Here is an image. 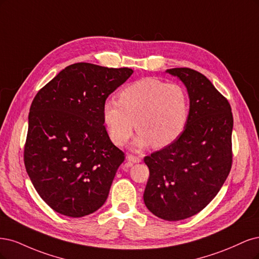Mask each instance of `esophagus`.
I'll list each match as a JSON object with an SVG mask.
<instances>
[{"instance_id": "obj_1", "label": "esophagus", "mask_w": 259, "mask_h": 259, "mask_svg": "<svg viewBox=\"0 0 259 259\" xmlns=\"http://www.w3.org/2000/svg\"><path fill=\"white\" fill-rule=\"evenodd\" d=\"M127 159L129 162L131 163H139L141 162V158L138 156H133V155H128L127 156Z\"/></svg>"}]
</instances>
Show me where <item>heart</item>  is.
I'll use <instances>...</instances> for the list:
<instances>
[{
  "label": "heart",
  "mask_w": 259,
  "mask_h": 259,
  "mask_svg": "<svg viewBox=\"0 0 259 259\" xmlns=\"http://www.w3.org/2000/svg\"><path fill=\"white\" fill-rule=\"evenodd\" d=\"M103 122L110 138L123 145L137 127L132 146L153 144L164 147L177 141L187 127L190 101L187 90L155 77L132 82L119 94V101L107 99L102 107Z\"/></svg>",
  "instance_id": "1"
}]
</instances>
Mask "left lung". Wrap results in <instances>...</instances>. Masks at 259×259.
Listing matches in <instances>:
<instances>
[{
  "instance_id": "8db88e82",
  "label": "left lung",
  "mask_w": 259,
  "mask_h": 259,
  "mask_svg": "<svg viewBox=\"0 0 259 259\" xmlns=\"http://www.w3.org/2000/svg\"><path fill=\"white\" fill-rule=\"evenodd\" d=\"M185 85L190 101L187 127L172 144L144 158L149 179L144 203L165 221L194 216L218 195L231 169L233 118L227 99L203 74L166 70Z\"/></svg>"
}]
</instances>
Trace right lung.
Here are the masks:
<instances>
[{
  "label": "right lung",
  "instance_id": "add662e5",
  "mask_svg": "<svg viewBox=\"0 0 259 259\" xmlns=\"http://www.w3.org/2000/svg\"><path fill=\"white\" fill-rule=\"evenodd\" d=\"M132 73L128 68L74 63L33 99L24 165L54 211L82 218L106 201L124 156L107 135L102 107Z\"/></svg>",
  "mask_w": 259,
  "mask_h": 259
}]
</instances>
